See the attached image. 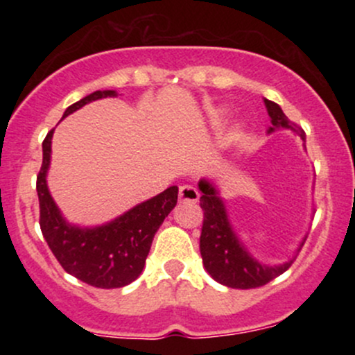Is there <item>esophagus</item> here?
<instances>
[{
    "mask_svg": "<svg viewBox=\"0 0 355 355\" xmlns=\"http://www.w3.org/2000/svg\"><path fill=\"white\" fill-rule=\"evenodd\" d=\"M200 198V193L195 187L182 185L180 187V200L182 202H197Z\"/></svg>",
    "mask_w": 355,
    "mask_h": 355,
    "instance_id": "esophagus-1",
    "label": "esophagus"
}]
</instances>
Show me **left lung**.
Wrapping results in <instances>:
<instances>
[{
  "label": "left lung",
  "instance_id": "1",
  "mask_svg": "<svg viewBox=\"0 0 355 355\" xmlns=\"http://www.w3.org/2000/svg\"><path fill=\"white\" fill-rule=\"evenodd\" d=\"M263 103L272 121L268 133L275 132L277 128H291L299 132L300 138L305 140L304 130L292 123L279 105L270 100H263ZM198 189L202 191L200 207L203 210L200 254L203 267L211 279L232 288H255L282 275L292 266V260L280 266H263L254 259L232 229L217 189L207 180L198 182Z\"/></svg>",
  "mask_w": 355,
  "mask_h": 355
}]
</instances>
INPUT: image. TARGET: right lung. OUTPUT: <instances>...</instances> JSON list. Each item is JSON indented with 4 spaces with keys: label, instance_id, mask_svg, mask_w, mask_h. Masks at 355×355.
<instances>
[{
    "label": "right lung",
    "instance_id": "add662e5",
    "mask_svg": "<svg viewBox=\"0 0 355 355\" xmlns=\"http://www.w3.org/2000/svg\"><path fill=\"white\" fill-rule=\"evenodd\" d=\"M107 96H116L113 89H98L70 105L64 116L83 105ZM43 140V164L36 177L40 200V227L60 266L81 282L98 288H118L138 279L145 267L153 237L173 207L177 205L178 187H170L157 197L138 203L123 215L92 229L71 225L63 218L46 185L50 168L51 138Z\"/></svg>",
    "mask_w": 355,
    "mask_h": 355
}]
</instances>
